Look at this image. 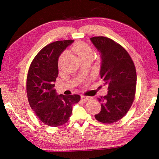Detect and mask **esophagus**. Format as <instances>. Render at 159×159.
Segmentation results:
<instances>
[{
  "label": "esophagus",
  "instance_id": "esophagus-1",
  "mask_svg": "<svg viewBox=\"0 0 159 159\" xmlns=\"http://www.w3.org/2000/svg\"><path fill=\"white\" fill-rule=\"evenodd\" d=\"M92 99V98L89 96H81V100L83 101H87Z\"/></svg>",
  "mask_w": 159,
  "mask_h": 159
}]
</instances>
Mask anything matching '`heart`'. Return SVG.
Masks as SVG:
<instances>
[{
  "mask_svg": "<svg viewBox=\"0 0 159 159\" xmlns=\"http://www.w3.org/2000/svg\"><path fill=\"white\" fill-rule=\"evenodd\" d=\"M72 50L76 54L80 59L85 58V57L89 56H92V48L87 43L83 42H79L76 43L75 44H74L72 46ZM64 54H65V52L63 53L61 56L60 57L59 59V63H60L61 61Z\"/></svg>",
  "mask_w": 159,
  "mask_h": 159,
  "instance_id": "obj_1",
  "label": "heart"
}]
</instances>
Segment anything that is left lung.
I'll list each match as a JSON object with an SVG mask.
<instances>
[{
    "label": "left lung",
    "instance_id": "obj_1",
    "mask_svg": "<svg viewBox=\"0 0 159 159\" xmlns=\"http://www.w3.org/2000/svg\"><path fill=\"white\" fill-rule=\"evenodd\" d=\"M100 52V76L107 84V95L98 98L101 111L96 119L104 124L121 120L129 111L135 97L137 73L133 59L124 47L103 36L90 38Z\"/></svg>",
    "mask_w": 159,
    "mask_h": 159
}]
</instances>
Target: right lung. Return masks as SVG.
<instances>
[{
	"instance_id": "add662e5",
	"label": "right lung",
	"mask_w": 159,
	"mask_h": 159,
	"mask_svg": "<svg viewBox=\"0 0 159 159\" xmlns=\"http://www.w3.org/2000/svg\"><path fill=\"white\" fill-rule=\"evenodd\" d=\"M73 42L61 40L46 45L37 54L28 71L26 93L30 107L40 121L49 126L66 124L72 115V106L80 99L77 94L57 95L54 88L59 55Z\"/></svg>"
}]
</instances>
